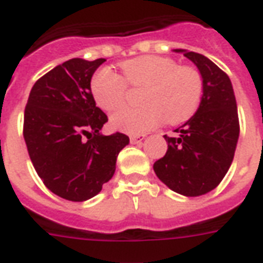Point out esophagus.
I'll use <instances>...</instances> for the list:
<instances>
[{
    "label": "esophagus",
    "mask_w": 263,
    "mask_h": 263,
    "mask_svg": "<svg viewBox=\"0 0 263 263\" xmlns=\"http://www.w3.org/2000/svg\"><path fill=\"white\" fill-rule=\"evenodd\" d=\"M129 139H131L132 145H139L142 143V140L145 139V135H132Z\"/></svg>",
    "instance_id": "1"
}]
</instances>
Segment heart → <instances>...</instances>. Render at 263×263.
I'll list each match as a JSON object with an SVG mask.
<instances>
[{
	"label": "heart",
	"mask_w": 263,
	"mask_h": 263,
	"mask_svg": "<svg viewBox=\"0 0 263 263\" xmlns=\"http://www.w3.org/2000/svg\"><path fill=\"white\" fill-rule=\"evenodd\" d=\"M124 78L110 67L98 70L91 80V93L95 103L105 111H114L127 99V84L145 85L140 102L145 106L124 107L110 118L114 129L127 134H143L167 118L179 124L197 111L203 80L190 66H178L165 56L146 55L127 60L123 65Z\"/></svg>",
	"instance_id": "b5f03b06"
}]
</instances>
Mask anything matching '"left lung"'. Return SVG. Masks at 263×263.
Returning a JSON list of instances; mask_svg holds the SVG:
<instances>
[{
  "instance_id": "1",
  "label": "left lung",
  "mask_w": 263,
  "mask_h": 263,
  "mask_svg": "<svg viewBox=\"0 0 263 263\" xmlns=\"http://www.w3.org/2000/svg\"><path fill=\"white\" fill-rule=\"evenodd\" d=\"M197 66L203 96L197 111L176 136L164 135L168 150L153 170L176 193L201 196L219 185L233 161L240 124L237 103L228 74L201 53L175 49Z\"/></svg>"
}]
</instances>
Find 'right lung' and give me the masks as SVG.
I'll use <instances>...</instances> for the list:
<instances>
[{
    "instance_id": "add662e5",
    "label": "right lung",
    "mask_w": 263,
    "mask_h": 263,
    "mask_svg": "<svg viewBox=\"0 0 263 263\" xmlns=\"http://www.w3.org/2000/svg\"><path fill=\"white\" fill-rule=\"evenodd\" d=\"M106 59H70L35 81L25 109L23 136L38 176L52 193L85 201L116 171L129 138L102 135L106 116L91 93V78Z\"/></svg>"
}]
</instances>
